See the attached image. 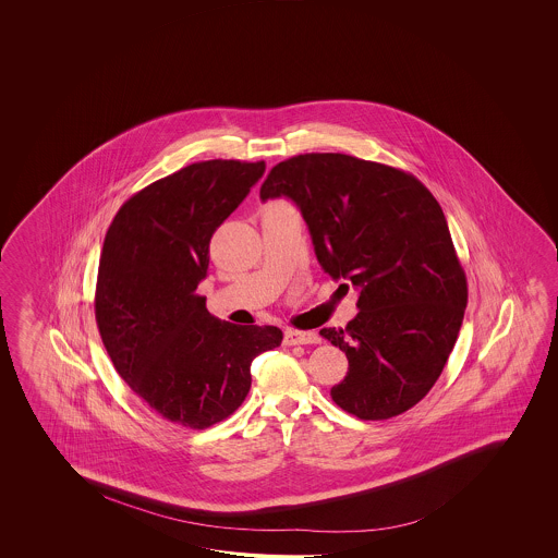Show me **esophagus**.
<instances>
[{
	"label": "esophagus",
	"mask_w": 558,
	"mask_h": 558,
	"mask_svg": "<svg viewBox=\"0 0 558 558\" xmlns=\"http://www.w3.org/2000/svg\"><path fill=\"white\" fill-rule=\"evenodd\" d=\"M320 343V337L313 331H296V329H287L284 331V344H317Z\"/></svg>",
	"instance_id": "34e87169"
}]
</instances>
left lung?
Instances as JSON below:
<instances>
[{"mask_svg":"<svg viewBox=\"0 0 558 558\" xmlns=\"http://www.w3.org/2000/svg\"><path fill=\"white\" fill-rule=\"evenodd\" d=\"M259 195L293 199L325 274L359 289L355 319L320 329L349 359L332 401L363 421L415 407L451 355L469 299L439 202L403 169L344 154L284 159Z\"/></svg>","mask_w":558,"mask_h":558,"instance_id":"1","label":"left lung"}]
</instances>
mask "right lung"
<instances>
[{
    "instance_id": "obj_1",
    "label": "right lung",
    "mask_w": 558,
    "mask_h": 558,
    "mask_svg": "<svg viewBox=\"0 0 558 558\" xmlns=\"http://www.w3.org/2000/svg\"><path fill=\"white\" fill-rule=\"evenodd\" d=\"M263 173L265 161L191 163L131 195L107 229L97 329L131 391L178 427L202 430L233 415L253 359L283 341L271 325L217 319L197 295L217 227Z\"/></svg>"
}]
</instances>
